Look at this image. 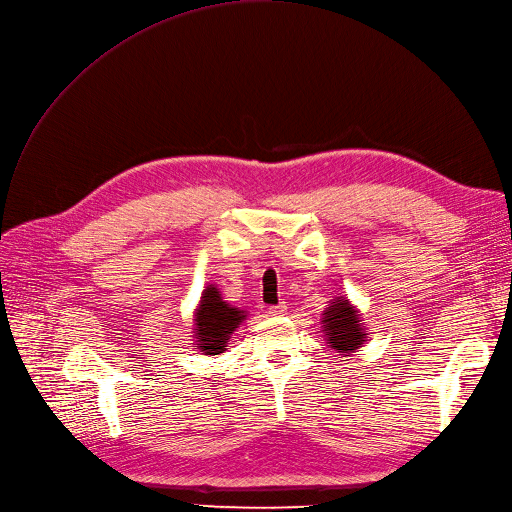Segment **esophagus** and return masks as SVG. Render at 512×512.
<instances>
[{"mask_svg":"<svg viewBox=\"0 0 512 512\" xmlns=\"http://www.w3.org/2000/svg\"><path fill=\"white\" fill-rule=\"evenodd\" d=\"M285 311H288V304H285V302H279V304L269 306V315H271V317H279V315H283Z\"/></svg>","mask_w":512,"mask_h":512,"instance_id":"1","label":"esophagus"}]
</instances>
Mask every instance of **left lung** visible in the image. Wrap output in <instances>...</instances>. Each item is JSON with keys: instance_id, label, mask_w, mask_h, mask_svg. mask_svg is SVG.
I'll return each mask as SVG.
<instances>
[{"instance_id": "8db88e82", "label": "left lung", "mask_w": 512, "mask_h": 512, "mask_svg": "<svg viewBox=\"0 0 512 512\" xmlns=\"http://www.w3.org/2000/svg\"><path fill=\"white\" fill-rule=\"evenodd\" d=\"M323 315H325L323 332L327 336V344H330L338 353L357 351L359 344H363L365 334L353 306L342 298L332 302V306H327V311Z\"/></svg>"}]
</instances>
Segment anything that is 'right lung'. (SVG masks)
Returning a JSON list of instances; mask_svg holds the SVG:
<instances>
[{
	"mask_svg": "<svg viewBox=\"0 0 512 512\" xmlns=\"http://www.w3.org/2000/svg\"><path fill=\"white\" fill-rule=\"evenodd\" d=\"M245 319L243 311L233 309L227 302H224L216 288H210L203 292L199 311L195 317L197 325V338H199V349L206 355H218L224 351V344H227L229 336L235 332V327Z\"/></svg>",
	"mask_w": 512,
	"mask_h": 512,
	"instance_id": "obj_1",
	"label": "right lung"
}]
</instances>
